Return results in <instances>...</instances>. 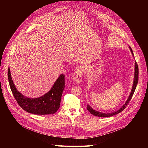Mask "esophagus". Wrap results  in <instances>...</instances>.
<instances>
[{"mask_svg": "<svg viewBox=\"0 0 148 148\" xmlns=\"http://www.w3.org/2000/svg\"><path fill=\"white\" fill-rule=\"evenodd\" d=\"M83 80L82 71L80 69H78L74 72L73 75V81L77 84H79Z\"/></svg>", "mask_w": 148, "mask_h": 148, "instance_id": "obj_1", "label": "esophagus"}]
</instances>
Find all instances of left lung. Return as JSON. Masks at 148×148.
I'll return each mask as SVG.
<instances>
[{"instance_id": "1", "label": "left lung", "mask_w": 148, "mask_h": 148, "mask_svg": "<svg viewBox=\"0 0 148 148\" xmlns=\"http://www.w3.org/2000/svg\"><path fill=\"white\" fill-rule=\"evenodd\" d=\"M130 51L132 54V56L133 57V58H134V54L133 52V51L132 49V48H130V47H129ZM138 65L136 63V62H135L134 63V79H133V85L131 89V91L130 93V95L128 96V98L127 100V101H125V103L124 104V105L122 106L119 109H118L117 111H114L113 112H110V113H103L101 112H99L97 111L96 110L93 109L90 106L89 104L87 105V110L93 115L95 116H97V117H110L114 115H116L119 113H120L121 112H122L126 107V106L128 104V103H129V101H130L133 93L135 91V89L136 88L137 83H138Z\"/></svg>"}]
</instances>
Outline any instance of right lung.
Here are the masks:
<instances>
[{"label":"right lung","instance_id":"1","mask_svg":"<svg viewBox=\"0 0 148 148\" xmlns=\"http://www.w3.org/2000/svg\"><path fill=\"white\" fill-rule=\"evenodd\" d=\"M8 79L12 94L18 104L27 112L38 115L54 114L60 108L62 96L65 88V76L61 74L51 89L38 98H29L18 90L12 79L10 67Z\"/></svg>","mask_w":148,"mask_h":148}]
</instances>
